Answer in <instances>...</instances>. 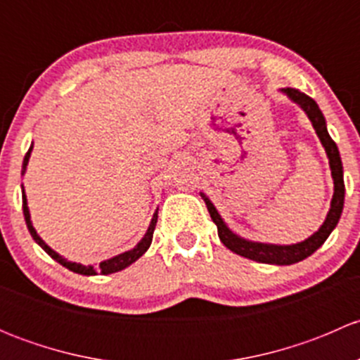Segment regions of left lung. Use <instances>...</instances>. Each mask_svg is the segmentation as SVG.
<instances>
[{"label":"left lung","instance_id":"1","mask_svg":"<svg viewBox=\"0 0 360 360\" xmlns=\"http://www.w3.org/2000/svg\"><path fill=\"white\" fill-rule=\"evenodd\" d=\"M282 94L289 97L294 104L301 108L304 111V115L308 116V120L314 125L315 132H317L319 139H321L322 146H324L326 155L329 158V167H331V176L333 183H335V193H333L331 207H329V212L326 216L324 223L321 224L317 231L314 235H310L308 238H304L303 242H297V244L291 245H278V244H264V242H254L248 240V238L240 237V235L233 233V231L228 228V224L224 223L221 214L217 212V209L214 207V203L200 193V197L205 202L207 210H209L210 217L216 223L217 226V235H219L221 242L226 245L231 252L238 254V256H244L248 259L257 261V263H266V264H278V266H284V264H294L297 261H303L304 257L311 256L331 235V231L335 230L338 221H340L341 212H343V203H345V183H343V165H341V157L340 151L335 141L331 139L328 132V125H326V118L322 115V111L319 110L317 103H315L311 97H308L307 94L300 92L297 89H282Z\"/></svg>","mask_w":360,"mask_h":360}]
</instances>
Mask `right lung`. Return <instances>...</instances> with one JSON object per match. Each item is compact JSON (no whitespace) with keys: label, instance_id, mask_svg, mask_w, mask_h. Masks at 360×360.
Returning a JSON list of instances; mask_svg holds the SVG:
<instances>
[{"label":"right lung","instance_id":"add662e5","mask_svg":"<svg viewBox=\"0 0 360 360\" xmlns=\"http://www.w3.org/2000/svg\"><path fill=\"white\" fill-rule=\"evenodd\" d=\"M31 151H32V144H31V148H29V151L25 153V157H24L22 176L25 174V169H27L29 158H31ZM22 210H24V217H25V224H27V230H29V233H31V237L34 238L36 244H38L39 248L45 250V252L49 254L52 259H56L57 263H60L63 266H66L68 270L75 271V274H79V275H86V277H90V275H99V274L101 275L116 274V271L123 270V268H127V266H130L132 263H136V261L139 259V257L143 256V254L146 252L148 249H150L151 240H153V231H155V226H157V219H158V209H157V210H155L153 217H151V223H150V226H148L146 233H144V237L141 238L139 244H137L134 249L125 250V252L118 254V256H112V257H110V259L101 261L99 266H94V264H89V266H85V264H82V263H72V261H68L66 257H63L59 252H56V250H53L52 248H49V245L45 244V240H43V238L39 237L38 233H36L34 226H32L31 214H29L27 198H25L24 186H22Z\"/></svg>","mask_w":360,"mask_h":360}]
</instances>
